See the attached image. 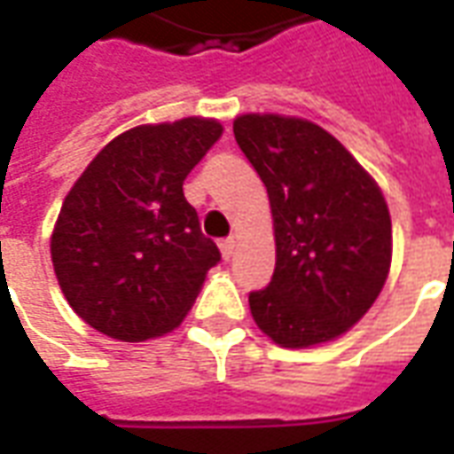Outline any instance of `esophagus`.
I'll use <instances>...</instances> for the list:
<instances>
[{"label":"esophagus","instance_id":"esophagus-1","mask_svg":"<svg viewBox=\"0 0 454 454\" xmlns=\"http://www.w3.org/2000/svg\"><path fill=\"white\" fill-rule=\"evenodd\" d=\"M218 246H221L223 260H231V257H233V250H236V240H233V238H223V240H221Z\"/></svg>","mask_w":454,"mask_h":454}]
</instances>
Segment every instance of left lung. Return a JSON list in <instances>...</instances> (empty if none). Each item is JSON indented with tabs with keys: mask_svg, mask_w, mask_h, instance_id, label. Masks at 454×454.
<instances>
[{
	"mask_svg": "<svg viewBox=\"0 0 454 454\" xmlns=\"http://www.w3.org/2000/svg\"><path fill=\"white\" fill-rule=\"evenodd\" d=\"M233 133L267 187L275 221V275L247 296L253 318L282 348L333 340L387 282V201L360 162L311 121L246 114Z\"/></svg>",
	"mask_w": 454,
	"mask_h": 454,
	"instance_id": "left-lung-1",
	"label": "left lung"
}]
</instances>
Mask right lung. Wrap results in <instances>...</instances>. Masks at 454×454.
I'll return each mask as SVG.
<instances>
[{"instance_id":"1","label":"right lung","mask_w":454,"mask_h":454,"mask_svg":"<svg viewBox=\"0 0 454 454\" xmlns=\"http://www.w3.org/2000/svg\"><path fill=\"white\" fill-rule=\"evenodd\" d=\"M221 130L197 116L126 130L65 197L51 238L55 275L99 333L123 342L169 333L221 262L182 192Z\"/></svg>"}]
</instances>
